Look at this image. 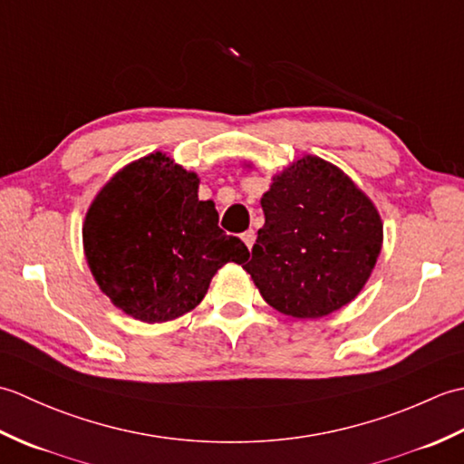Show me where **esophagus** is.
Returning <instances> with one entry per match:
<instances>
[{
  "mask_svg": "<svg viewBox=\"0 0 464 464\" xmlns=\"http://www.w3.org/2000/svg\"><path fill=\"white\" fill-rule=\"evenodd\" d=\"M241 239H243V243L247 245V247L251 249L253 247V243H255V231L253 229H249V231H245L243 235H241Z\"/></svg>",
  "mask_w": 464,
  "mask_h": 464,
  "instance_id": "esophagus-1",
  "label": "esophagus"
}]
</instances>
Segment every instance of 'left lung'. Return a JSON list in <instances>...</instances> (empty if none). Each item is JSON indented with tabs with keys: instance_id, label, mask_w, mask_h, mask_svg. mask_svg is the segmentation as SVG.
I'll return each mask as SVG.
<instances>
[{
	"instance_id": "left-lung-1",
	"label": "left lung",
	"mask_w": 464,
	"mask_h": 464,
	"mask_svg": "<svg viewBox=\"0 0 464 464\" xmlns=\"http://www.w3.org/2000/svg\"><path fill=\"white\" fill-rule=\"evenodd\" d=\"M265 225L243 269L273 309L319 319L351 303L377 263V207L339 167L314 155L273 177Z\"/></svg>"
}]
</instances>
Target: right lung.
<instances>
[{"instance_id": "right-lung-1", "label": "right lung", "mask_w": 464, "mask_h": 464, "mask_svg": "<svg viewBox=\"0 0 464 464\" xmlns=\"http://www.w3.org/2000/svg\"><path fill=\"white\" fill-rule=\"evenodd\" d=\"M197 189L199 177L157 151L115 173L85 215L87 265L115 307L137 321L189 313L225 263L249 257Z\"/></svg>"}]
</instances>
